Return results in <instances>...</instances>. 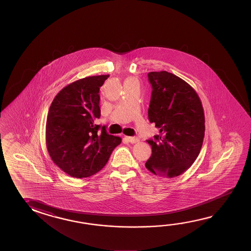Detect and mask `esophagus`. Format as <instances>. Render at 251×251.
<instances>
[{
	"instance_id": "34e87169",
	"label": "esophagus",
	"mask_w": 251,
	"mask_h": 251,
	"mask_svg": "<svg viewBox=\"0 0 251 251\" xmlns=\"http://www.w3.org/2000/svg\"><path fill=\"white\" fill-rule=\"evenodd\" d=\"M126 138L128 139V142H130L131 144L137 143L139 141V139L137 137H126Z\"/></svg>"
}]
</instances>
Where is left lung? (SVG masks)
<instances>
[{"label":"left lung","mask_w":251,"mask_h":251,"mask_svg":"<svg viewBox=\"0 0 251 251\" xmlns=\"http://www.w3.org/2000/svg\"><path fill=\"white\" fill-rule=\"evenodd\" d=\"M152 95L149 108L150 123L159 135L147 140L152 154L146 163L154 175L174 178L194 163L205 136V114L194 88L167 72H149Z\"/></svg>","instance_id":"left-lung-1"}]
</instances>
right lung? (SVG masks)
<instances>
[{"label":"right lung","instance_id":"add662e5","mask_svg":"<svg viewBox=\"0 0 251 251\" xmlns=\"http://www.w3.org/2000/svg\"><path fill=\"white\" fill-rule=\"evenodd\" d=\"M109 75L72 82L52 100L46 120V148L53 163L74 178L92 176L103 168L122 138L95 124L101 116L100 87ZM101 128V130L99 129Z\"/></svg>","mask_w":251,"mask_h":251}]
</instances>
